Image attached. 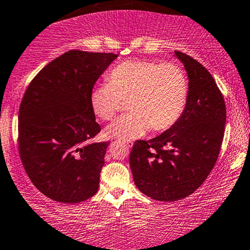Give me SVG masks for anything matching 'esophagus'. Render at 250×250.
I'll return each mask as SVG.
<instances>
[{"mask_svg": "<svg viewBox=\"0 0 250 250\" xmlns=\"http://www.w3.org/2000/svg\"><path fill=\"white\" fill-rule=\"evenodd\" d=\"M125 147L127 148H129V147H131V143H129V142H125Z\"/></svg>", "mask_w": 250, "mask_h": 250, "instance_id": "esophagus-1", "label": "esophagus"}]
</instances>
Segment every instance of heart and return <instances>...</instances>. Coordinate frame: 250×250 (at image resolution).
Wrapping results in <instances>:
<instances>
[{"label":"heart","mask_w":250,"mask_h":250,"mask_svg":"<svg viewBox=\"0 0 250 250\" xmlns=\"http://www.w3.org/2000/svg\"><path fill=\"white\" fill-rule=\"evenodd\" d=\"M188 93L187 75L180 65L136 59L116 65L108 83L94 86L90 104L98 119L110 121L127 102L130 113L107 127L106 135L134 140L150 129L172 128L186 108Z\"/></svg>","instance_id":"obj_1"}]
</instances>
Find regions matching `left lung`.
<instances>
[{
    "label": "left lung",
    "mask_w": 250,
    "mask_h": 250,
    "mask_svg": "<svg viewBox=\"0 0 250 250\" xmlns=\"http://www.w3.org/2000/svg\"><path fill=\"white\" fill-rule=\"evenodd\" d=\"M174 56L189 80L186 108L172 128L150 141H136L129 157L135 185L148 197L174 202L191 195L212 170L226 123L223 94L209 71L181 52Z\"/></svg>",
    "instance_id": "obj_1"
}]
</instances>
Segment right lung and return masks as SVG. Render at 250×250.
<instances>
[{
  "label": "right lung",
  "instance_id": "add662e5",
  "mask_svg": "<svg viewBox=\"0 0 250 250\" xmlns=\"http://www.w3.org/2000/svg\"><path fill=\"white\" fill-rule=\"evenodd\" d=\"M119 55L69 50L28 85L18 114V147L38 190L61 203H80L98 191L109 142L90 143L100 125L91 91Z\"/></svg>",
  "mask_w": 250,
  "mask_h": 250
}]
</instances>
